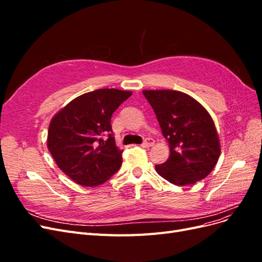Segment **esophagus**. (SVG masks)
Segmentation results:
<instances>
[{"mask_svg":"<svg viewBox=\"0 0 262 262\" xmlns=\"http://www.w3.org/2000/svg\"><path fill=\"white\" fill-rule=\"evenodd\" d=\"M154 144V140L153 139H145L143 143H142V146L143 147H150Z\"/></svg>","mask_w":262,"mask_h":262,"instance_id":"obj_1","label":"esophagus"}]
</instances>
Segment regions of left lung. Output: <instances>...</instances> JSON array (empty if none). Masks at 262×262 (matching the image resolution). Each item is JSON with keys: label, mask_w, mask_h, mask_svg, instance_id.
<instances>
[{"label": "left lung", "mask_w": 262, "mask_h": 262, "mask_svg": "<svg viewBox=\"0 0 262 262\" xmlns=\"http://www.w3.org/2000/svg\"><path fill=\"white\" fill-rule=\"evenodd\" d=\"M170 149L168 160L155 165L164 179L177 186L207 177L221 154L213 119L200 102L178 91H143Z\"/></svg>", "instance_id": "left-lung-1"}]
</instances>
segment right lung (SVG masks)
I'll use <instances>...</instances> for the list:
<instances>
[{
  "mask_svg": "<svg viewBox=\"0 0 262 262\" xmlns=\"http://www.w3.org/2000/svg\"><path fill=\"white\" fill-rule=\"evenodd\" d=\"M131 95L96 90L70 101L52 118L47 145L58 167L76 184L101 185L120 168L123 150L116 145L110 120Z\"/></svg>",
  "mask_w": 262,
  "mask_h": 262,
  "instance_id": "1",
  "label": "right lung"
}]
</instances>
